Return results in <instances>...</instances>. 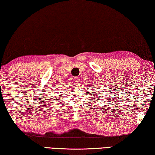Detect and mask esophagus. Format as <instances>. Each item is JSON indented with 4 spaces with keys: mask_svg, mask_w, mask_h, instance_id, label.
<instances>
[{
    "mask_svg": "<svg viewBox=\"0 0 155 155\" xmlns=\"http://www.w3.org/2000/svg\"><path fill=\"white\" fill-rule=\"evenodd\" d=\"M73 80H74L75 82H79V78H78V77H74V78H73Z\"/></svg>",
    "mask_w": 155,
    "mask_h": 155,
    "instance_id": "obj_1",
    "label": "esophagus"
}]
</instances>
